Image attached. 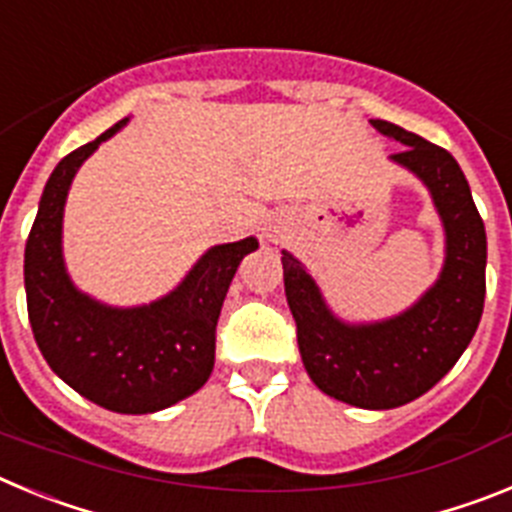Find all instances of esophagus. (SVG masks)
I'll list each match as a JSON object with an SVG mask.
<instances>
[{"mask_svg": "<svg viewBox=\"0 0 512 512\" xmlns=\"http://www.w3.org/2000/svg\"><path fill=\"white\" fill-rule=\"evenodd\" d=\"M266 238H274V233H266Z\"/></svg>", "mask_w": 512, "mask_h": 512, "instance_id": "esophagus-1", "label": "esophagus"}]
</instances>
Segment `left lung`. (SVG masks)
I'll use <instances>...</instances> for the list:
<instances>
[{"instance_id":"1","label":"left lung","mask_w":512,"mask_h":512,"mask_svg":"<svg viewBox=\"0 0 512 512\" xmlns=\"http://www.w3.org/2000/svg\"><path fill=\"white\" fill-rule=\"evenodd\" d=\"M372 125L405 146L390 161L418 176L441 217L446 256L433 287L400 315L348 323L330 310L302 261L282 251V266L297 346L312 382L354 408L390 410L441 382L477 333L485 307L487 235L467 176L449 151L387 120Z\"/></svg>"}]
</instances>
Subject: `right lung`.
I'll return each instance as SVG.
<instances>
[{
    "mask_svg": "<svg viewBox=\"0 0 512 512\" xmlns=\"http://www.w3.org/2000/svg\"><path fill=\"white\" fill-rule=\"evenodd\" d=\"M125 122L61 158L45 182L25 246V295L40 354L71 390L112 413L146 415L210 379L223 300L259 241L207 248L169 295L148 305L112 307L81 292L63 261V207L79 166Z\"/></svg>",
    "mask_w": 512,
    "mask_h": 512,
    "instance_id": "obj_1",
    "label": "right lung"
}]
</instances>
